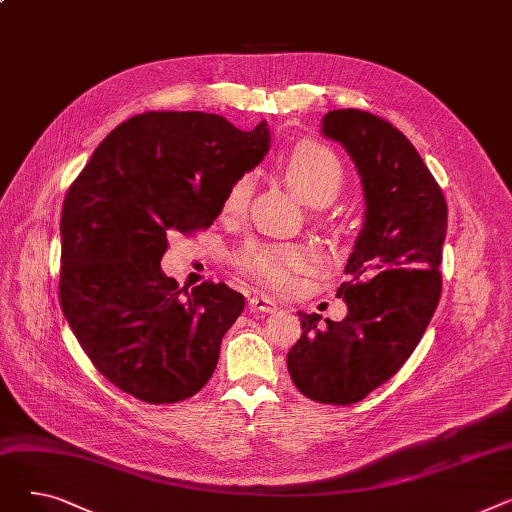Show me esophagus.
Listing matches in <instances>:
<instances>
[{"label":"esophagus","mask_w":512,"mask_h":512,"mask_svg":"<svg viewBox=\"0 0 512 512\" xmlns=\"http://www.w3.org/2000/svg\"><path fill=\"white\" fill-rule=\"evenodd\" d=\"M249 309H251V313H272L278 307H276L274 299L265 297V294H255V297L249 299Z\"/></svg>","instance_id":"esophagus-1"}]
</instances>
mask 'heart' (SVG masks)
<instances>
[{
  "label": "heart",
  "instance_id": "heart-1",
  "mask_svg": "<svg viewBox=\"0 0 512 512\" xmlns=\"http://www.w3.org/2000/svg\"><path fill=\"white\" fill-rule=\"evenodd\" d=\"M284 176L311 205L332 203L344 184V166L340 157L319 143H301L284 159ZM253 191L249 174L236 178L226 191L220 215L228 222L240 220L247 213ZM315 257L305 247L270 245V242H251L238 255V265L257 282L274 290H290L297 284L299 274L307 272Z\"/></svg>",
  "mask_w": 512,
  "mask_h": 512
}]
</instances>
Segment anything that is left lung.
<instances>
[{
    "label": "left lung",
    "instance_id": "8db88e82",
    "mask_svg": "<svg viewBox=\"0 0 512 512\" xmlns=\"http://www.w3.org/2000/svg\"><path fill=\"white\" fill-rule=\"evenodd\" d=\"M321 134L355 161L363 186V228L336 297L342 321L299 311L301 338L286 357L307 398L353 405L405 365L442 292L446 199L411 141L390 122L361 110H332Z\"/></svg>",
    "mask_w": 512,
    "mask_h": 512
}]
</instances>
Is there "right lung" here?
Here are the masks:
<instances>
[{"label":"right lung","mask_w":512,"mask_h":512,"mask_svg":"<svg viewBox=\"0 0 512 512\" xmlns=\"http://www.w3.org/2000/svg\"><path fill=\"white\" fill-rule=\"evenodd\" d=\"M270 151V128L205 112H147L116 126L68 188L60 303L114 386L151 405L197 394L245 309L226 284L191 292L161 270L168 234L209 228L230 184Z\"/></svg>","instance_id":"add662e5"}]
</instances>
